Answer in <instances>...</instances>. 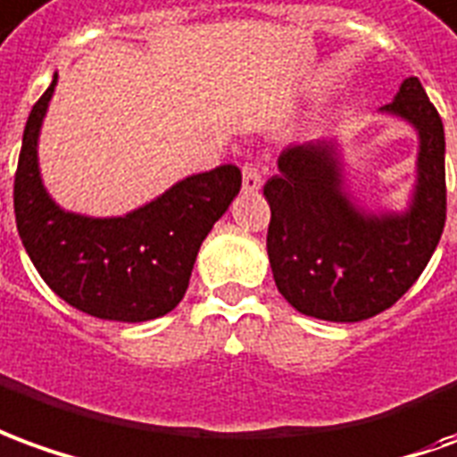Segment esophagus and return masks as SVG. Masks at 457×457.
Masks as SVG:
<instances>
[{
    "label": "esophagus",
    "mask_w": 457,
    "mask_h": 457,
    "mask_svg": "<svg viewBox=\"0 0 457 457\" xmlns=\"http://www.w3.org/2000/svg\"><path fill=\"white\" fill-rule=\"evenodd\" d=\"M261 184H263V171H261V167L253 164V162L244 164V192H258Z\"/></svg>",
    "instance_id": "34e87169"
}]
</instances>
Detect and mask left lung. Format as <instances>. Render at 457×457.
I'll return each mask as SVG.
<instances>
[{"mask_svg": "<svg viewBox=\"0 0 457 457\" xmlns=\"http://www.w3.org/2000/svg\"><path fill=\"white\" fill-rule=\"evenodd\" d=\"M419 132L416 187L406 212L359 209L342 187L335 142H300L278 157L268 258L275 286L297 312L327 322H359L384 312L409 290L445 226V135L419 79L401 83L384 105Z\"/></svg>", "mask_w": 457, "mask_h": 457, "instance_id": "8db88e82", "label": "left lung"}]
</instances>
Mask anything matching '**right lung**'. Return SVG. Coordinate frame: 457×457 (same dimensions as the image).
Returning a JSON list of instances; mask_svg holds the SVG:
<instances>
[{
  "label": "right lung",
  "instance_id": "add662e5",
  "mask_svg": "<svg viewBox=\"0 0 457 457\" xmlns=\"http://www.w3.org/2000/svg\"><path fill=\"white\" fill-rule=\"evenodd\" d=\"M46 93L31 108L14 177V213L21 244L54 293L86 315L110 322H145L171 312L189 287L194 261L241 192V170L221 164L192 174L135 212L93 219L63 212L38 174V132Z\"/></svg>",
  "mask_w": 457,
  "mask_h": 457
}]
</instances>
